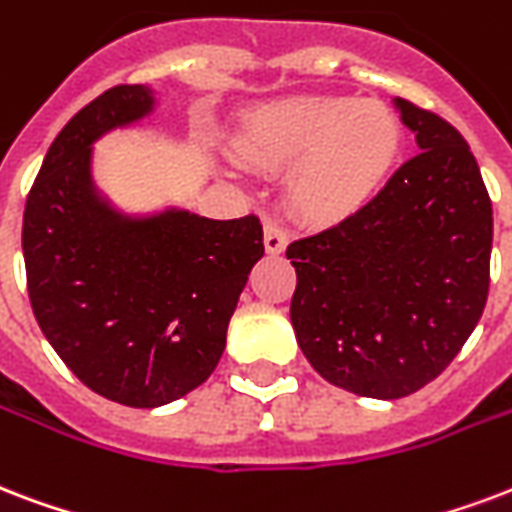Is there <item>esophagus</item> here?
Instances as JSON below:
<instances>
[{
    "instance_id": "esophagus-1",
    "label": "esophagus",
    "mask_w": 512,
    "mask_h": 512,
    "mask_svg": "<svg viewBox=\"0 0 512 512\" xmlns=\"http://www.w3.org/2000/svg\"><path fill=\"white\" fill-rule=\"evenodd\" d=\"M287 249V228L282 222L265 220V252L268 255H282Z\"/></svg>"
}]
</instances>
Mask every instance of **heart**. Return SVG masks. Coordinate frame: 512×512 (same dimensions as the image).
I'll use <instances>...</instances> for the list:
<instances>
[{"instance_id":"b5f03b06","label":"heart","mask_w":512,"mask_h":512,"mask_svg":"<svg viewBox=\"0 0 512 512\" xmlns=\"http://www.w3.org/2000/svg\"><path fill=\"white\" fill-rule=\"evenodd\" d=\"M403 147V128L381 101L298 96L247 117L239 155L263 171H290L287 204L314 225L360 212L384 187Z\"/></svg>"}]
</instances>
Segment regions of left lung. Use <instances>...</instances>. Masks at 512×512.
Listing matches in <instances>:
<instances>
[{
	"mask_svg": "<svg viewBox=\"0 0 512 512\" xmlns=\"http://www.w3.org/2000/svg\"><path fill=\"white\" fill-rule=\"evenodd\" d=\"M419 150L360 212L292 241L290 319L311 368L346 392L413 395L451 365L489 298L491 198L448 120L395 101Z\"/></svg>",
	"mask_w": 512,
	"mask_h": 512,
	"instance_id": "8db88e82",
	"label": "left lung"
}]
</instances>
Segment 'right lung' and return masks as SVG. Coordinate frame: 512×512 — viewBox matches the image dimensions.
Instances as JSON below:
<instances>
[{
	"instance_id": "1",
	"label": "right lung",
	"mask_w": 512,
	"mask_h": 512,
	"mask_svg": "<svg viewBox=\"0 0 512 512\" xmlns=\"http://www.w3.org/2000/svg\"><path fill=\"white\" fill-rule=\"evenodd\" d=\"M152 109L144 85H115L61 128L23 209L31 311L66 368L131 408L185 397L217 368L263 225L166 212L126 220L91 185V144Z\"/></svg>"
}]
</instances>
